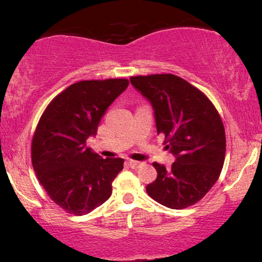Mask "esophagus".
<instances>
[{
    "mask_svg": "<svg viewBox=\"0 0 262 262\" xmlns=\"http://www.w3.org/2000/svg\"><path fill=\"white\" fill-rule=\"evenodd\" d=\"M127 164L130 166L132 169H136V168H139L142 166V162H139V161H135V160H128L127 161Z\"/></svg>",
    "mask_w": 262,
    "mask_h": 262,
    "instance_id": "1",
    "label": "esophagus"
}]
</instances>
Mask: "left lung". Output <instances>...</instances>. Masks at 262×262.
<instances>
[{"instance_id": "left-lung-1", "label": "left lung", "mask_w": 262, "mask_h": 262, "mask_svg": "<svg viewBox=\"0 0 262 262\" xmlns=\"http://www.w3.org/2000/svg\"><path fill=\"white\" fill-rule=\"evenodd\" d=\"M131 84L151 103L157 134L177 157L167 169L154 162L156 180L146 186L155 202L169 209L198 203L220 178L225 159L224 125L207 96L171 74L132 76Z\"/></svg>"}]
</instances>
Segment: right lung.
<instances>
[{"instance_id":"1","label":"right lung","mask_w":262,"mask_h":262,"mask_svg":"<svg viewBox=\"0 0 262 262\" xmlns=\"http://www.w3.org/2000/svg\"><path fill=\"white\" fill-rule=\"evenodd\" d=\"M127 85L126 78L76 82L49 103L37 125L33 169L50 198L71 214H87L112 194L124 160L102 159L85 142Z\"/></svg>"}]
</instances>
